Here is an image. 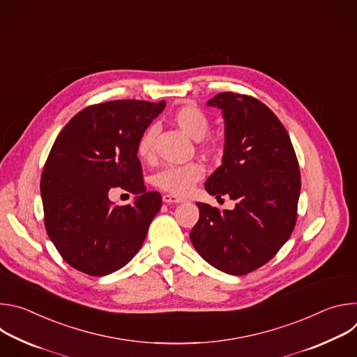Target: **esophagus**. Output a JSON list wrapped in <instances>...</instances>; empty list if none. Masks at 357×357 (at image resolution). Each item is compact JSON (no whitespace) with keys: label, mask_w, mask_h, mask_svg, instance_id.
I'll list each match as a JSON object with an SVG mask.
<instances>
[{"label":"esophagus","mask_w":357,"mask_h":357,"mask_svg":"<svg viewBox=\"0 0 357 357\" xmlns=\"http://www.w3.org/2000/svg\"><path fill=\"white\" fill-rule=\"evenodd\" d=\"M162 200H164V203H182V202H185L183 197H178V196H174V195H169V193H165L162 196Z\"/></svg>","instance_id":"1"}]
</instances>
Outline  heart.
Returning a JSON list of instances; mask_svg holds the SVG:
<instances>
[{"mask_svg":"<svg viewBox=\"0 0 357 357\" xmlns=\"http://www.w3.org/2000/svg\"><path fill=\"white\" fill-rule=\"evenodd\" d=\"M172 123L189 138L202 139L209 131L211 120L208 114L195 105H185L178 107L172 114ZM155 138V127H148L137 142V155L139 160L146 161L152 154V145ZM206 154H216L220 149V142L216 138L208 137L200 145ZM205 169L199 162H189L181 167H169L160 171L154 176V185L174 196H185L197 183Z\"/></svg>","mask_w":357,"mask_h":357,"instance_id":"b5f03b06","label":"heart"}]
</instances>
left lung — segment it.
<instances>
[{
	"instance_id": "1",
	"label": "left lung",
	"mask_w": 357,
	"mask_h": 357,
	"mask_svg": "<svg viewBox=\"0 0 357 357\" xmlns=\"http://www.w3.org/2000/svg\"><path fill=\"white\" fill-rule=\"evenodd\" d=\"M225 117L223 164L206 181L233 211L197 202L190 241L218 270L244 275L268 263L289 238L301 192V172L289 135L278 117L252 96L223 91L208 101Z\"/></svg>"
}]
</instances>
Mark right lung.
I'll list each match as a JSON object with an SVG mask.
<instances>
[{
  "label": "right lung",
  "mask_w": 357,
  "mask_h": 357,
  "mask_svg": "<svg viewBox=\"0 0 357 357\" xmlns=\"http://www.w3.org/2000/svg\"><path fill=\"white\" fill-rule=\"evenodd\" d=\"M165 101L114 100L79 112L59 132L40 176L45 229L62 259L93 277L112 274L141 248L162 197L146 192L137 142ZM137 196L116 207L108 193Z\"/></svg>",
  "instance_id": "add662e5"
}]
</instances>
